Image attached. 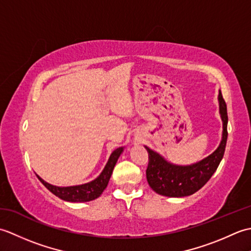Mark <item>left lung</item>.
<instances>
[{
    "label": "left lung",
    "mask_w": 251,
    "mask_h": 251,
    "mask_svg": "<svg viewBox=\"0 0 251 251\" xmlns=\"http://www.w3.org/2000/svg\"><path fill=\"white\" fill-rule=\"evenodd\" d=\"M219 113L222 120L220 145L210 155L191 165H177L168 162L161 154L145 147L149 154L147 180L157 194L168 197H184L194 194L204 186L215 174L225 154L227 139V112L221 92L218 96Z\"/></svg>",
    "instance_id": "obj_1"
}]
</instances>
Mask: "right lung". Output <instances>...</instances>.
<instances>
[{"label":"right lung","instance_id":"add662e5","mask_svg":"<svg viewBox=\"0 0 251 251\" xmlns=\"http://www.w3.org/2000/svg\"><path fill=\"white\" fill-rule=\"evenodd\" d=\"M123 151H124V148L122 147L112 152L101 174L97 178L87 183L71 186H57L46 182V181L42 179L39 175H36V177L45 185L46 189H49L52 194L58 196L63 201L71 202H84L94 201L96 199H98V197L102 194V192L105 190L111 178V175L113 173L115 164L117 162V159L121 156Z\"/></svg>","mask_w":251,"mask_h":251}]
</instances>
